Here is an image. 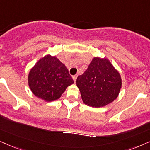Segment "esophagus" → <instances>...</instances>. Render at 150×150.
<instances>
[{"mask_svg": "<svg viewBox=\"0 0 150 150\" xmlns=\"http://www.w3.org/2000/svg\"><path fill=\"white\" fill-rule=\"evenodd\" d=\"M77 75H74V76H73V81H76V79H77Z\"/></svg>", "mask_w": 150, "mask_h": 150, "instance_id": "esophagus-1", "label": "esophagus"}]
</instances>
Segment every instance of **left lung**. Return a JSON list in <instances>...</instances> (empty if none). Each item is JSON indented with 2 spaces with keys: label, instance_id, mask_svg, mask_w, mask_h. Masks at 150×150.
Segmentation results:
<instances>
[{
  "label": "left lung",
  "instance_id": "left-lung-1",
  "mask_svg": "<svg viewBox=\"0 0 150 150\" xmlns=\"http://www.w3.org/2000/svg\"><path fill=\"white\" fill-rule=\"evenodd\" d=\"M81 100L89 107H105L120 93L122 78L107 58L94 57L84 74L77 78Z\"/></svg>",
  "mask_w": 150,
  "mask_h": 150
}]
</instances>
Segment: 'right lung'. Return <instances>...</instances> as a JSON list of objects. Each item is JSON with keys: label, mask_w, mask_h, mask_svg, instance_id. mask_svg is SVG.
Wrapping results in <instances>:
<instances>
[{"label": "right lung", "mask_w": 150, "mask_h": 150, "mask_svg": "<svg viewBox=\"0 0 150 150\" xmlns=\"http://www.w3.org/2000/svg\"><path fill=\"white\" fill-rule=\"evenodd\" d=\"M28 81L32 93L45 102L58 100L74 83L66 66L50 54L38 60L30 69Z\"/></svg>", "instance_id": "add662e5"}]
</instances>
